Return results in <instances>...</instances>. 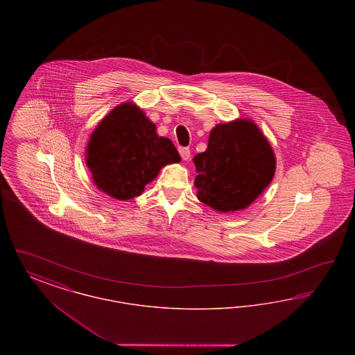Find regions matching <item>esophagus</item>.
I'll return each mask as SVG.
<instances>
[{
    "label": "esophagus",
    "instance_id": "obj_1",
    "mask_svg": "<svg viewBox=\"0 0 355 355\" xmlns=\"http://www.w3.org/2000/svg\"><path fill=\"white\" fill-rule=\"evenodd\" d=\"M178 150H180V154H181L184 161H187L190 158V149L189 148H180Z\"/></svg>",
    "mask_w": 355,
    "mask_h": 355
}]
</instances>
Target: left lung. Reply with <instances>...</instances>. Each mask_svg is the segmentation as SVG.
<instances>
[{
    "instance_id": "obj_1",
    "label": "left lung",
    "mask_w": 355,
    "mask_h": 355,
    "mask_svg": "<svg viewBox=\"0 0 355 355\" xmlns=\"http://www.w3.org/2000/svg\"><path fill=\"white\" fill-rule=\"evenodd\" d=\"M197 197L220 211L243 210L270 185L275 155L269 141L250 119L217 125L209 135L207 149L197 154Z\"/></svg>"
}]
</instances>
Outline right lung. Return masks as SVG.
I'll list each match as a JSON object with an SVG mask.
<instances>
[{
  "mask_svg": "<svg viewBox=\"0 0 355 355\" xmlns=\"http://www.w3.org/2000/svg\"><path fill=\"white\" fill-rule=\"evenodd\" d=\"M180 161L173 142L157 135L155 125L132 102L116 106L102 119L86 148L94 185L119 201L141 196L159 170Z\"/></svg>",
  "mask_w": 355,
  "mask_h": 355,
  "instance_id": "add662e5",
  "label": "right lung"
}]
</instances>
